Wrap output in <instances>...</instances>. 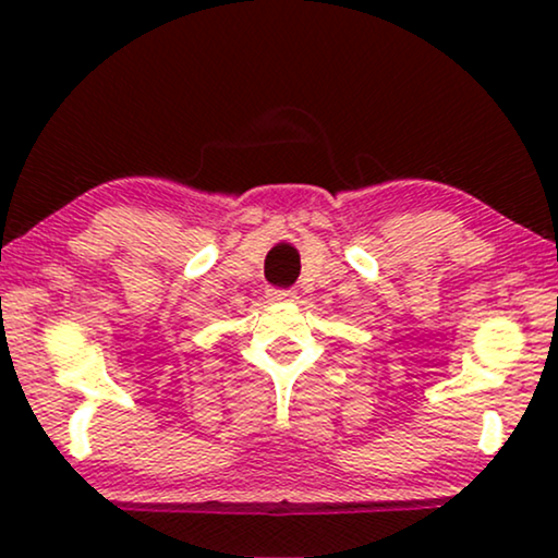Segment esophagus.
Masks as SVG:
<instances>
[{
	"mask_svg": "<svg viewBox=\"0 0 558 558\" xmlns=\"http://www.w3.org/2000/svg\"><path fill=\"white\" fill-rule=\"evenodd\" d=\"M266 296H269V302H292L296 292L294 289H281V287H271L269 292H266Z\"/></svg>",
	"mask_w": 558,
	"mask_h": 558,
	"instance_id": "esophagus-1",
	"label": "esophagus"
}]
</instances>
